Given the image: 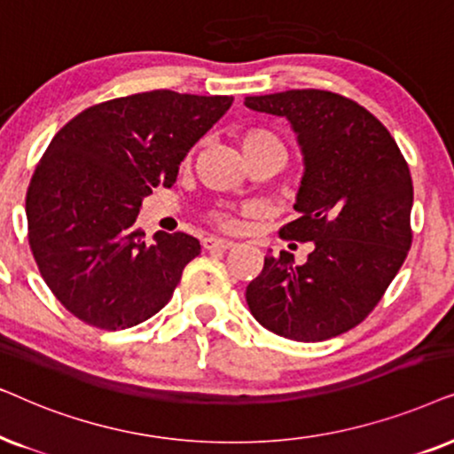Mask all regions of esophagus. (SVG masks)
<instances>
[{
	"label": "esophagus",
	"instance_id": "esophagus-1",
	"mask_svg": "<svg viewBox=\"0 0 454 454\" xmlns=\"http://www.w3.org/2000/svg\"><path fill=\"white\" fill-rule=\"evenodd\" d=\"M203 247L207 251H228V249H232L234 243H232V240H226V239L207 237V239H203Z\"/></svg>",
	"mask_w": 454,
	"mask_h": 454
}]
</instances>
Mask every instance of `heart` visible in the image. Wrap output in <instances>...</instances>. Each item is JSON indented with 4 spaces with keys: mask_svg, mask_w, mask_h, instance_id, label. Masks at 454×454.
<instances>
[{
    "mask_svg": "<svg viewBox=\"0 0 454 454\" xmlns=\"http://www.w3.org/2000/svg\"><path fill=\"white\" fill-rule=\"evenodd\" d=\"M239 143H240V149H243V153L247 160H255V157H262V155H268V153H280L286 157V149H284V143L278 138L274 132L268 130V129H247L240 132L239 137ZM249 209H240V214H247ZM209 222L215 223L217 228H222V231H237L239 228V214H234L231 209H211L209 214Z\"/></svg>",
    "mask_w": 454,
    "mask_h": 454,
    "instance_id": "b5f03b06",
    "label": "heart"
}]
</instances>
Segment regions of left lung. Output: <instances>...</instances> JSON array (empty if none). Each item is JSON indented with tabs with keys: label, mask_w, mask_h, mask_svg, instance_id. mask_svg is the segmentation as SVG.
Returning <instances> with one entry per match:
<instances>
[{
	"label": "left lung",
	"mask_w": 454,
	"mask_h": 454,
	"mask_svg": "<svg viewBox=\"0 0 454 454\" xmlns=\"http://www.w3.org/2000/svg\"><path fill=\"white\" fill-rule=\"evenodd\" d=\"M255 112L290 120L305 155L294 209L280 237L311 243L303 265L265 255L247 286L263 328L319 342L359 325L382 301L413 243V180L388 129L348 97L294 89L247 97Z\"/></svg>",
	"instance_id": "8db88e82"
}]
</instances>
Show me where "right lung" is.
Returning <instances> with one entry per match:
<instances>
[{
    "label": "right lung",
    "mask_w": 454,
    "mask_h": 454,
    "mask_svg": "<svg viewBox=\"0 0 454 454\" xmlns=\"http://www.w3.org/2000/svg\"><path fill=\"white\" fill-rule=\"evenodd\" d=\"M231 106L228 95L149 90L90 106L56 132L28 183V247L72 316L124 330L172 299L201 245L184 232L145 243L135 220Z\"/></svg>",
    "instance_id": "obj_1"
}]
</instances>
